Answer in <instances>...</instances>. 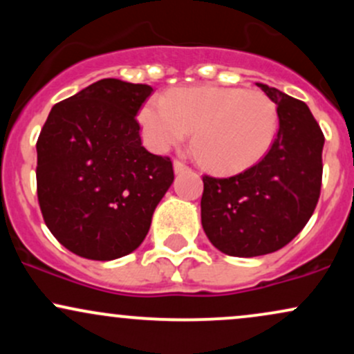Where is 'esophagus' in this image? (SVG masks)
I'll list each match as a JSON object with an SVG mask.
<instances>
[{
  "label": "esophagus",
  "mask_w": 354,
  "mask_h": 354,
  "mask_svg": "<svg viewBox=\"0 0 354 354\" xmlns=\"http://www.w3.org/2000/svg\"><path fill=\"white\" fill-rule=\"evenodd\" d=\"M173 169H174V173L180 174V173H185L186 169H188V166H186L185 163H181V161L174 160V161H173Z\"/></svg>",
  "instance_id": "1"
}]
</instances>
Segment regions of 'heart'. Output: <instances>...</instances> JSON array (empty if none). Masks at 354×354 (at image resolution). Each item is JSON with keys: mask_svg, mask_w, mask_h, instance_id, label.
Returning a JSON list of instances; mask_svg holds the SVG:
<instances>
[{"mask_svg": "<svg viewBox=\"0 0 354 354\" xmlns=\"http://www.w3.org/2000/svg\"><path fill=\"white\" fill-rule=\"evenodd\" d=\"M146 143L166 151L193 133L198 160L214 173L245 171L270 151L278 131V108L258 89L176 88L151 96L138 113Z\"/></svg>", "mask_w": 354, "mask_h": 354, "instance_id": "obj_1", "label": "heart"}]
</instances>
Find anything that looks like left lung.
Segmentation results:
<instances>
[{
    "label": "left lung",
    "mask_w": 354,
    "mask_h": 354,
    "mask_svg": "<svg viewBox=\"0 0 354 354\" xmlns=\"http://www.w3.org/2000/svg\"><path fill=\"white\" fill-rule=\"evenodd\" d=\"M256 86L278 106L273 146L236 176H203V230L211 245L238 258L286 246L310 221L323 176L324 136L306 103L268 84Z\"/></svg>",
    "instance_id": "left-lung-1"
}]
</instances>
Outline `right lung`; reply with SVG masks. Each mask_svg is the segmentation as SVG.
Instances as JSON below:
<instances>
[{"label": "right lung", "instance_id": "obj_1", "mask_svg": "<svg viewBox=\"0 0 354 354\" xmlns=\"http://www.w3.org/2000/svg\"><path fill=\"white\" fill-rule=\"evenodd\" d=\"M148 84L100 80L51 108L36 151L44 223L66 250L111 261L136 250L173 185L171 160L141 145Z\"/></svg>", "mask_w": 354, "mask_h": 354}]
</instances>
